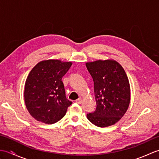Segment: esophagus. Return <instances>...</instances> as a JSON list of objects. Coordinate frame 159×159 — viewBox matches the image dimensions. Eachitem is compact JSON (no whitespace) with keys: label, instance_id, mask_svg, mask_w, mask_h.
Instances as JSON below:
<instances>
[{"label":"esophagus","instance_id":"1","mask_svg":"<svg viewBox=\"0 0 159 159\" xmlns=\"http://www.w3.org/2000/svg\"><path fill=\"white\" fill-rule=\"evenodd\" d=\"M76 102L77 104H80L82 102V99L81 98H78L77 100H76Z\"/></svg>","mask_w":159,"mask_h":159}]
</instances>
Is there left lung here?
Listing matches in <instances>:
<instances>
[{
    "instance_id": "obj_1",
    "label": "left lung",
    "mask_w": 159,
    "mask_h": 159,
    "mask_svg": "<svg viewBox=\"0 0 159 159\" xmlns=\"http://www.w3.org/2000/svg\"><path fill=\"white\" fill-rule=\"evenodd\" d=\"M93 80L96 110L87 115L90 122L107 127L124 116L130 100V85L123 67L113 60L86 63Z\"/></svg>"
}]
</instances>
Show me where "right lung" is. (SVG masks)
<instances>
[{
	"label": "right lung",
	"instance_id": "obj_1",
	"mask_svg": "<svg viewBox=\"0 0 159 159\" xmlns=\"http://www.w3.org/2000/svg\"><path fill=\"white\" fill-rule=\"evenodd\" d=\"M72 66L59 60L43 61L33 67L26 80L25 102L33 117L52 124L65 116L72 102L66 97L62 78Z\"/></svg>",
	"mask_w": 159,
	"mask_h": 159
}]
</instances>
